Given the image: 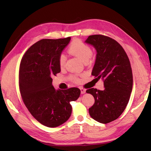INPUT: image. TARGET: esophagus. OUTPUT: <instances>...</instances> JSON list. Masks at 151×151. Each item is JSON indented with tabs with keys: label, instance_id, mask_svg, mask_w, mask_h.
Segmentation results:
<instances>
[{
	"label": "esophagus",
	"instance_id": "34e87169",
	"mask_svg": "<svg viewBox=\"0 0 151 151\" xmlns=\"http://www.w3.org/2000/svg\"><path fill=\"white\" fill-rule=\"evenodd\" d=\"M80 90H81V93L82 94L86 93V89H84V88H80Z\"/></svg>",
	"mask_w": 151,
	"mask_h": 151
}]
</instances>
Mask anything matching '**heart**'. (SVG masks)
<instances>
[{
  "mask_svg": "<svg viewBox=\"0 0 151 151\" xmlns=\"http://www.w3.org/2000/svg\"><path fill=\"white\" fill-rule=\"evenodd\" d=\"M68 52L74 55V56L80 59L84 63L88 62L92 55V51L91 47L83 43L79 39H76L71 43L69 46ZM66 63V58L63 54H61L59 58V64L60 68L64 67ZM71 79L75 82H79V79L76 75L71 76Z\"/></svg>",
  "mask_w": 151,
  "mask_h": 151,
  "instance_id": "b5f03b06",
  "label": "heart"
}]
</instances>
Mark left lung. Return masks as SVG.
Returning <instances> with one entry per match:
<instances>
[{
	"instance_id": "8db88e82",
	"label": "left lung",
	"mask_w": 151,
	"mask_h": 151,
	"mask_svg": "<svg viewBox=\"0 0 151 151\" xmlns=\"http://www.w3.org/2000/svg\"><path fill=\"white\" fill-rule=\"evenodd\" d=\"M85 42L97 51L92 75L101 78L105 87L103 91H86L95 99L89 113L94 120L107 124L119 117L129 103L133 87L130 60L122 46L109 37L90 35Z\"/></svg>"
}]
</instances>
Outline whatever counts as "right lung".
Here are the masks:
<instances>
[{
    "instance_id": "obj_1",
    "label": "right lung",
    "mask_w": 151,
    "mask_h": 151,
    "mask_svg": "<svg viewBox=\"0 0 151 151\" xmlns=\"http://www.w3.org/2000/svg\"><path fill=\"white\" fill-rule=\"evenodd\" d=\"M70 37L42 39L32 45L21 60L19 85L22 99L32 116L47 127H56L71 116L70 101L76 100L77 88L55 90L53 76L60 71L59 58Z\"/></svg>"
}]
</instances>
